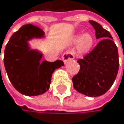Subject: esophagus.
Wrapping results in <instances>:
<instances>
[{"label":"esophagus","mask_w":124,"mask_h":124,"mask_svg":"<svg viewBox=\"0 0 124 124\" xmlns=\"http://www.w3.org/2000/svg\"><path fill=\"white\" fill-rule=\"evenodd\" d=\"M62 60L64 62V63L66 64L68 62L71 61V59H73L74 58V52L72 50H69L65 52L63 55H62Z\"/></svg>","instance_id":"1"}]
</instances>
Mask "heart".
Segmentation results:
<instances>
[{
    "label": "heart",
    "mask_w": 124,
    "mask_h": 124,
    "mask_svg": "<svg viewBox=\"0 0 124 124\" xmlns=\"http://www.w3.org/2000/svg\"><path fill=\"white\" fill-rule=\"evenodd\" d=\"M74 42L78 44V50L80 53H86L90 52L94 44L93 36L90 33H85L82 36L80 34H76L73 39Z\"/></svg>",
    "instance_id": "heart-1"
}]
</instances>
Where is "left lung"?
Masks as SVG:
<instances>
[{
  "label": "left lung",
  "mask_w": 124,
  "mask_h": 124,
  "mask_svg": "<svg viewBox=\"0 0 124 124\" xmlns=\"http://www.w3.org/2000/svg\"><path fill=\"white\" fill-rule=\"evenodd\" d=\"M89 22L95 29L96 38L102 39L84 59L78 60L80 71L72 81L78 93L97 97L108 91L116 79L119 69L118 50L109 31L95 21Z\"/></svg>",
  "instance_id": "obj_1"
}]
</instances>
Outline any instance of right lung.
Masks as SVG:
<instances>
[{
	"label": "right lung",
	"instance_id": "obj_1",
	"mask_svg": "<svg viewBox=\"0 0 124 124\" xmlns=\"http://www.w3.org/2000/svg\"><path fill=\"white\" fill-rule=\"evenodd\" d=\"M44 38L42 29L25 25L12 35L5 47L4 62L9 81L18 92L28 96L46 93L54 71L64 65L62 60L40 62L43 53L31 49L28 41Z\"/></svg>",
	"mask_w": 124,
	"mask_h": 124
}]
</instances>
